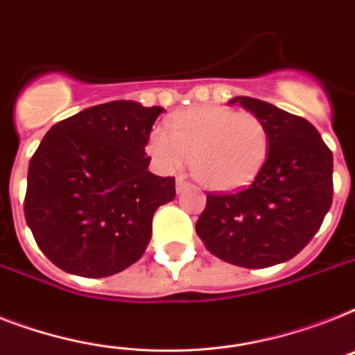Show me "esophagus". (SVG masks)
I'll list each match as a JSON object with an SVG mask.
<instances>
[{
  "instance_id": "obj_1",
  "label": "esophagus",
  "mask_w": 355,
  "mask_h": 355,
  "mask_svg": "<svg viewBox=\"0 0 355 355\" xmlns=\"http://www.w3.org/2000/svg\"><path fill=\"white\" fill-rule=\"evenodd\" d=\"M189 186H191V184L187 182V180L184 177H178L177 178V193H184V191H186V189H189Z\"/></svg>"
}]
</instances>
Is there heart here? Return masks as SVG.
<instances>
[{
    "label": "heart",
    "mask_w": 355,
    "mask_h": 355,
    "mask_svg": "<svg viewBox=\"0 0 355 355\" xmlns=\"http://www.w3.org/2000/svg\"><path fill=\"white\" fill-rule=\"evenodd\" d=\"M149 153L166 171L191 164V175L211 191H237L257 178L266 164L270 135L253 112L197 107L173 118L169 132L157 128Z\"/></svg>",
    "instance_id": "obj_1"
}]
</instances>
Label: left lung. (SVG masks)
Masks as SVG:
<instances>
[{"label": "left lung", "instance_id": "left-lung-1", "mask_svg": "<svg viewBox=\"0 0 355 355\" xmlns=\"http://www.w3.org/2000/svg\"><path fill=\"white\" fill-rule=\"evenodd\" d=\"M264 122L266 164L246 189L207 195L197 235L215 257L241 268H268L295 257L332 206V151L312 123L257 98L235 96Z\"/></svg>", "mask_w": 355, "mask_h": 355}]
</instances>
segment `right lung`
I'll return each instance as SVG.
<instances>
[{
  "label": "right lung",
  "instance_id": "add662e5",
  "mask_svg": "<svg viewBox=\"0 0 355 355\" xmlns=\"http://www.w3.org/2000/svg\"><path fill=\"white\" fill-rule=\"evenodd\" d=\"M164 107L114 100L49 129L28 164L25 220L63 272L109 277L142 257L153 215L175 198V178L149 171L153 123Z\"/></svg>",
  "mask_w": 355,
  "mask_h": 355
}]
</instances>
